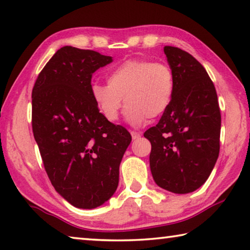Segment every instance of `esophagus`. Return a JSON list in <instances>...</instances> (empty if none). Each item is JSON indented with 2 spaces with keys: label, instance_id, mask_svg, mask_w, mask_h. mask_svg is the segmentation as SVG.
<instances>
[{
  "label": "esophagus",
  "instance_id": "obj_1",
  "mask_svg": "<svg viewBox=\"0 0 250 250\" xmlns=\"http://www.w3.org/2000/svg\"><path fill=\"white\" fill-rule=\"evenodd\" d=\"M131 137H132L133 140H137V139H139V138L141 137V133L135 132V131H131Z\"/></svg>",
  "mask_w": 250,
  "mask_h": 250
}]
</instances>
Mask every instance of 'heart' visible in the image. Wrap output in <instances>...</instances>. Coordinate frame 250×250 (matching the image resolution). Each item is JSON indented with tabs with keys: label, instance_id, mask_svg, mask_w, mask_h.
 Wrapping results in <instances>:
<instances>
[{
	"label": "heart",
	"instance_id": "heart-1",
	"mask_svg": "<svg viewBox=\"0 0 250 250\" xmlns=\"http://www.w3.org/2000/svg\"><path fill=\"white\" fill-rule=\"evenodd\" d=\"M107 83H95L91 97L101 115L116 121L124 107L131 124L140 125L147 118H156L170 107L175 90L173 70L166 62L149 59H129L109 71Z\"/></svg>",
	"mask_w": 250,
	"mask_h": 250
}]
</instances>
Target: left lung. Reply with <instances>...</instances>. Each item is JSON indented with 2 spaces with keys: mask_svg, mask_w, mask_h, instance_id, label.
I'll use <instances>...</instances> for the list:
<instances>
[{
  "mask_svg": "<svg viewBox=\"0 0 250 250\" xmlns=\"http://www.w3.org/2000/svg\"><path fill=\"white\" fill-rule=\"evenodd\" d=\"M164 54L174 74V96L145 137L151 142L155 183L168 192L186 194L205 183L216 163L221 109L214 83L200 62L173 46H166Z\"/></svg>",
  "mask_w": 250,
  "mask_h": 250,
  "instance_id": "left-lung-1",
  "label": "left lung"
}]
</instances>
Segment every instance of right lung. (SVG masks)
Returning a JSON list of instances; mask_svg holds the SVG:
<instances>
[{
  "label": "right lung",
  "mask_w": 250,
  "mask_h": 250,
  "mask_svg": "<svg viewBox=\"0 0 250 250\" xmlns=\"http://www.w3.org/2000/svg\"><path fill=\"white\" fill-rule=\"evenodd\" d=\"M112 57L64 46L37 77L32 128L45 171L59 195L91 209L113 195L131 134L105 120L91 97L92 74Z\"/></svg>",
  "instance_id": "add662e5"
}]
</instances>
